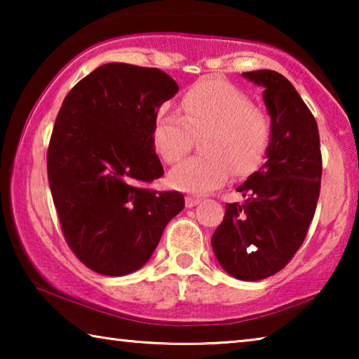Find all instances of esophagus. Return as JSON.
I'll return each mask as SVG.
<instances>
[{
	"mask_svg": "<svg viewBox=\"0 0 359 359\" xmlns=\"http://www.w3.org/2000/svg\"><path fill=\"white\" fill-rule=\"evenodd\" d=\"M199 203H201V199H199V198H194V196H187L185 198L187 208H194V205L199 204Z\"/></svg>",
	"mask_w": 359,
	"mask_h": 359,
	"instance_id": "34e87169",
	"label": "esophagus"
}]
</instances>
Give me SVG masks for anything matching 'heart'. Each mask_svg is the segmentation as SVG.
Wrapping results in <instances>:
<instances>
[{
	"mask_svg": "<svg viewBox=\"0 0 359 359\" xmlns=\"http://www.w3.org/2000/svg\"><path fill=\"white\" fill-rule=\"evenodd\" d=\"M182 117L160 112L151 141L168 165L180 161L199 141L201 155L188 158L169 172L172 188L208 193L226 184L231 172L247 174L258 165L271 141L267 114L250 96L222 79H204L187 90Z\"/></svg>",
	"mask_w": 359,
	"mask_h": 359,
	"instance_id": "1",
	"label": "heart"
}]
</instances>
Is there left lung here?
Segmentation results:
<instances>
[{
  "label": "left lung",
  "mask_w": 359,
  "mask_h": 359,
  "mask_svg": "<svg viewBox=\"0 0 359 359\" xmlns=\"http://www.w3.org/2000/svg\"><path fill=\"white\" fill-rule=\"evenodd\" d=\"M264 87L271 141L264 163L238 187L244 203L226 204L212 236L218 263L239 280H261L287 266L306 239L321 185L318 126L287 77L271 69L244 72Z\"/></svg>",
  "instance_id": "left-lung-1"
}]
</instances>
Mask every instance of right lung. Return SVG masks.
I'll return each mask as SVG.
<instances>
[{
    "label": "right lung",
    "mask_w": 359,
    "mask_h": 359,
    "mask_svg": "<svg viewBox=\"0 0 359 359\" xmlns=\"http://www.w3.org/2000/svg\"><path fill=\"white\" fill-rule=\"evenodd\" d=\"M179 92L158 68L107 63L66 95L47 150V177L72 253L102 276L147 263L169 220L184 209L179 191L147 185L163 177L151 130L158 107Z\"/></svg>",
    "instance_id": "right-lung-1"
}]
</instances>
